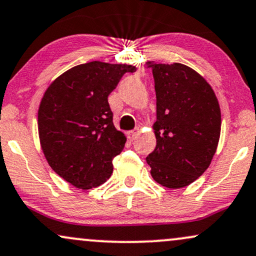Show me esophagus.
I'll use <instances>...</instances> for the list:
<instances>
[{
    "label": "esophagus",
    "mask_w": 256,
    "mask_h": 256,
    "mask_svg": "<svg viewBox=\"0 0 256 256\" xmlns=\"http://www.w3.org/2000/svg\"><path fill=\"white\" fill-rule=\"evenodd\" d=\"M137 134H138V131H136V130H134V131H128V134H126V136H128V140H134V137L137 136Z\"/></svg>",
    "instance_id": "1"
}]
</instances>
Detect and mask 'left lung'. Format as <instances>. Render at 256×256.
I'll list each match as a JSON object with an SVG mask.
<instances>
[{
    "instance_id": "8db88e82",
    "label": "left lung",
    "mask_w": 256,
    "mask_h": 256,
    "mask_svg": "<svg viewBox=\"0 0 256 256\" xmlns=\"http://www.w3.org/2000/svg\"><path fill=\"white\" fill-rule=\"evenodd\" d=\"M152 69L156 92V148L146 156L156 182L181 188L210 166L220 134V108L211 86L180 63Z\"/></svg>"
}]
</instances>
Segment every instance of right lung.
I'll return each instance as SVG.
<instances>
[{
    "instance_id": "right-lung-1",
    "label": "right lung",
    "mask_w": 256,
    "mask_h": 256,
    "mask_svg": "<svg viewBox=\"0 0 256 256\" xmlns=\"http://www.w3.org/2000/svg\"><path fill=\"white\" fill-rule=\"evenodd\" d=\"M134 72L132 66L90 62L69 69L45 92L38 112L42 149L50 167L78 188H93L112 175L126 137L113 125L108 95Z\"/></svg>"
}]
</instances>
